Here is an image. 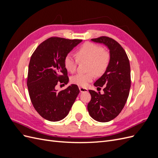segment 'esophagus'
<instances>
[{"label": "esophagus", "instance_id": "1", "mask_svg": "<svg viewBox=\"0 0 158 158\" xmlns=\"http://www.w3.org/2000/svg\"><path fill=\"white\" fill-rule=\"evenodd\" d=\"M79 89L80 91V92H87V91H88L87 88H82V87H79Z\"/></svg>", "mask_w": 158, "mask_h": 158}]
</instances>
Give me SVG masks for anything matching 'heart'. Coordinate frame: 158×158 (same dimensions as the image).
Masks as SVG:
<instances>
[{"label": "heart", "instance_id": "obj_1", "mask_svg": "<svg viewBox=\"0 0 158 158\" xmlns=\"http://www.w3.org/2000/svg\"><path fill=\"white\" fill-rule=\"evenodd\" d=\"M77 59L71 54L66 55L64 59L65 69L71 73L76 70L78 61H89L88 70L86 74L78 73L72 76L71 82L82 87H86L95 78V73L101 75L107 68L109 62V55L103 51L101 46L93 43L86 42L80 47L76 52Z\"/></svg>", "mask_w": 158, "mask_h": 158}]
</instances>
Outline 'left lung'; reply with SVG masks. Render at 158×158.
Returning a JSON list of instances; mask_svg holds the SVG:
<instances>
[{"instance_id": "8db88e82", "label": "left lung", "mask_w": 158, "mask_h": 158, "mask_svg": "<svg viewBox=\"0 0 158 158\" xmlns=\"http://www.w3.org/2000/svg\"><path fill=\"white\" fill-rule=\"evenodd\" d=\"M91 41L107 47L109 62L105 73L94 84L98 88L104 85V94L89 90L92 99L88 110L94 120L109 122L118 115L128 99L131 83L130 63L125 51L111 38L103 36Z\"/></svg>"}]
</instances>
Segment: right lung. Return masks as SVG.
I'll use <instances>...</instances> for the list:
<instances>
[{
    "label": "right lung",
    "instance_id": "obj_1",
    "mask_svg": "<svg viewBox=\"0 0 158 158\" xmlns=\"http://www.w3.org/2000/svg\"><path fill=\"white\" fill-rule=\"evenodd\" d=\"M82 41L51 37L41 43L31 56L27 82L28 92L35 109L46 120L56 122L67 116L80 93L76 84L60 92L55 86L59 82L68 84L64 59Z\"/></svg>",
    "mask_w": 158,
    "mask_h": 158
}]
</instances>
